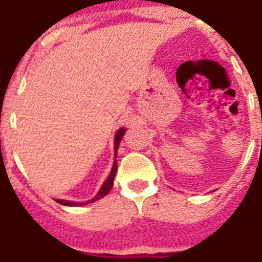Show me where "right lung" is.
Instances as JSON below:
<instances>
[{
	"mask_svg": "<svg viewBox=\"0 0 262 262\" xmlns=\"http://www.w3.org/2000/svg\"><path fill=\"white\" fill-rule=\"evenodd\" d=\"M125 135V129L122 127L119 130L116 132V135H115V161H114V165H112V170H111V174L109 177L106 178V181L103 182V185L101 187V189L98 191V193L95 196L90 199V201H86V202H69V201H63V199H56V202L61 203V205H66V206H81V205H86V203H91V202H95L98 199H101L103 198L105 195H108V192L112 189L114 187V178L116 176V170H118V163H116V151H118V147H119V143L122 140V137Z\"/></svg>",
	"mask_w": 262,
	"mask_h": 262,
	"instance_id": "add662e5",
	"label": "right lung"
}]
</instances>
